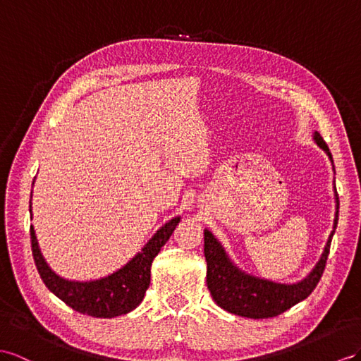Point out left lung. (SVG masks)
<instances>
[{
    "label": "left lung",
    "instance_id": "left-lung-1",
    "mask_svg": "<svg viewBox=\"0 0 361 361\" xmlns=\"http://www.w3.org/2000/svg\"><path fill=\"white\" fill-rule=\"evenodd\" d=\"M312 138L314 143L328 155L332 164V172L336 175L334 161H332V155L325 140H323L317 131L312 133ZM332 189H334L336 200V214L332 230L319 261L312 267V270L299 282L281 283L244 271L230 257L224 245L219 243V239L215 238V235L209 228H204V257L207 262L206 282L212 299L216 302L218 307L235 314V316L248 319H270L279 316L283 311L294 307L295 303L308 298L312 290L317 286L323 270H325L331 239L337 228L338 197L336 190V177L334 181H332Z\"/></svg>",
    "mask_w": 361,
    "mask_h": 361
}]
</instances>
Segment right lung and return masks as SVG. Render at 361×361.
Returning a JSON list of instances; mask_svg holds the SVG:
<instances>
[{"label": "right lung", "instance_id": "right-lung-1", "mask_svg": "<svg viewBox=\"0 0 361 361\" xmlns=\"http://www.w3.org/2000/svg\"><path fill=\"white\" fill-rule=\"evenodd\" d=\"M30 216L33 218L32 195ZM180 219L181 216L177 215L171 218L168 223H164L149 238V241L142 247V250L135 253L120 269L104 277H99V279L90 281L67 279V277H62L51 270V267L41 253L38 238H36L35 228L32 226V252L36 269H38L45 286L75 311L99 319L123 316V314L131 312L142 303L147 286L151 283V267L154 257L160 253L161 247L168 243Z\"/></svg>", "mask_w": 361, "mask_h": 361}]
</instances>
